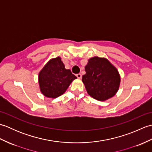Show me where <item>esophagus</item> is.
<instances>
[{"instance_id":"esophagus-1","label":"esophagus","mask_w":152,"mask_h":152,"mask_svg":"<svg viewBox=\"0 0 152 152\" xmlns=\"http://www.w3.org/2000/svg\"><path fill=\"white\" fill-rule=\"evenodd\" d=\"M76 76H77V78H78V79H80L82 78V74H76Z\"/></svg>"}]
</instances>
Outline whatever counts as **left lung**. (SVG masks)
Instances as JSON below:
<instances>
[{"label":"left lung","instance_id":"obj_1","mask_svg":"<svg viewBox=\"0 0 152 152\" xmlns=\"http://www.w3.org/2000/svg\"><path fill=\"white\" fill-rule=\"evenodd\" d=\"M85 70L82 82L91 97L105 101L117 93L121 82L120 75L118 69L106 58H90Z\"/></svg>","mask_w":152,"mask_h":152}]
</instances>
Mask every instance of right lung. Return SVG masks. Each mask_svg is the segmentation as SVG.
<instances>
[{
	"label": "right lung",
	"instance_id": "1",
	"mask_svg": "<svg viewBox=\"0 0 152 152\" xmlns=\"http://www.w3.org/2000/svg\"><path fill=\"white\" fill-rule=\"evenodd\" d=\"M76 78L70 70L65 69L60 57L51 59L38 74L41 93L46 97L51 99L63 95Z\"/></svg>",
	"mask_w": 152,
	"mask_h": 152
}]
</instances>
